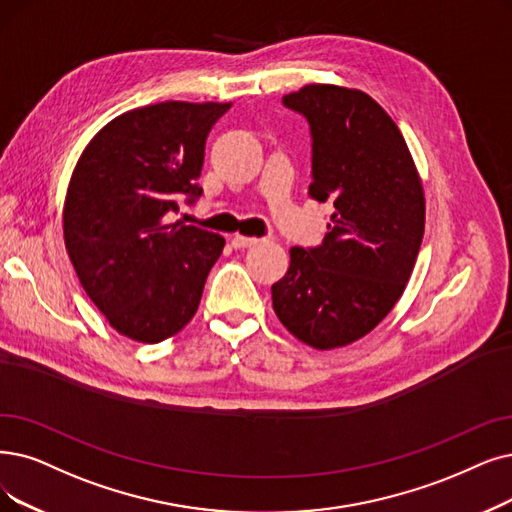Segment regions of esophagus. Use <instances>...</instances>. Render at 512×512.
Returning <instances> with one entry per match:
<instances>
[{
	"mask_svg": "<svg viewBox=\"0 0 512 512\" xmlns=\"http://www.w3.org/2000/svg\"><path fill=\"white\" fill-rule=\"evenodd\" d=\"M260 239L258 237H248V235H233V239H231V243H233V248L235 250H243V248H252V245H256Z\"/></svg>",
	"mask_w": 512,
	"mask_h": 512,
	"instance_id": "obj_1",
	"label": "esophagus"
}]
</instances>
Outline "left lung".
<instances>
[{
    "instance_id": "left-lung-1",
    "label": "left lung",
    "mask_w": 512,
    "mask_h": 512,
    "mask_svg": "<svg viewBox=\"0 0 512 512\" xmlns=\"http://www.w3.org/2000/svg\"><path fill=\"white\" fill-rule=\"evenodd\" d=\"M313 136L309 195L334 201L319 248H292L273 309L317 351L346 346L393 311L424 235V189L397 124L361 90L309 84L283 96Z\"/></svg>"
}]
</instances>
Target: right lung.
Segmentation results:
<instances>
[{
  "label": "right lung",
  "instance_id": "obj_1",
  "mask_svg": "<svg viewBox=\"0 0 512 512\" xmlns=\"http://www.w3.org/2000/svg\"><path fill=\"white\" fill-rule=\"evenodd\" d=\"M231 102L166 100L117 115L79 155L63 208L81 288L113 330L155 344L193 315L224 237L168 222L201 195L206 138Z\"/></svg>",
  "mask_w": 512,
  "mask_h": 512
}]
</instances>
